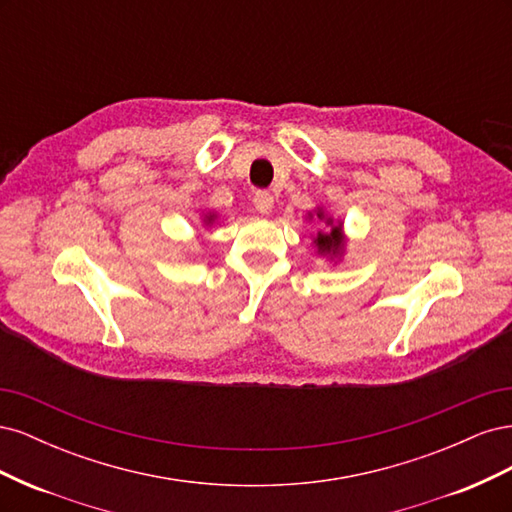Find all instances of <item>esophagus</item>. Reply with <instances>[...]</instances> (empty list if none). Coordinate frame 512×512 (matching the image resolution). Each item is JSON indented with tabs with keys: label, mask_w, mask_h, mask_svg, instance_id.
Wrapping results in <instances>:
<instances>
[{
	"label": "esophagus",
	"mask_w": 512,
	"mask_h": 512,
	"mask_svg": "<svg viewBox=\"0 0 512 512\" xmlns=\"http://www.w3.org/2000/svg\"><path fill=\"white\" fill-rule=\"evenodd\" d=\"M254 207L258 213L269 215L273 211V194L267 190H258L254 194Z\"/></svg>",
	"instance_id": "esophagus-1"
}]
</instances>
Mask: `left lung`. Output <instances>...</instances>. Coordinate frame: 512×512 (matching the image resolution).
<instances>
[{"label":"left lung","instance_id":"obj_1","mask_svg":"<svg viewBox=\"0 0 512 512\" xmlns=\"http://www.w3.org/2000/svg\"><path fill=\"white\" fill-rule=\"evenodd\" d=\"M309 220L316 218L320 222L327 224L329 230H318V235L314 237V245L320 256H327L329 260H339L344 256V250H346V237H344V222H335L331 215L324 211L322 207H318L314 213H307Z\"/></svg>","mask_w":512,"mask_h":512}]
</instances>
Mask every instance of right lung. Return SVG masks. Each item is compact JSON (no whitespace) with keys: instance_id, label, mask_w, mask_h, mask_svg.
Listing matches in <instances>:
<instances>
[{"instance_id":"right-lung-1","label":"right lung","mask_w":512,"mask_h":512,"mask_svg":"<svg viewBox=\"0 0 512 512\" xmlns=\"http://www.w3.org/2000/svg\"><path fill=\"white\" fill-rule=\"evenodd\" d=\"M215 220H218V213H211V211H209V213H205V215H203V224H205V228L213 226V222H215Z\"/></svg>"}]
</instances>
